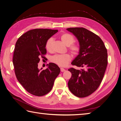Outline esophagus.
Listing matches in <instances>:
<instances>
[{
	"mask_svg": "<svg viewBox=\"0 0 121 121\" xmlns=\"http://www.w3.org/2000/svg\"><path fill=\"white\" fill-rule=\"evenodd\" d=\"M60 70H61V72H64V71H65V69H63V68H61Z\"/></svg>",
	"mask_w": 121,
	"mask_h": 121,
	"instance_id": "obj_1",
	"label": "esophagus"
}]
</instances>
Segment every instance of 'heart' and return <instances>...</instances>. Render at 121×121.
I'll return each mask as SVG.
<instances>
[{
	"label": "heart",
	"mask_w": 121,
	"mask_h": 121,
	"mask_svg": "<svg viewBox=\"0 0 121 121\" xmlns=\"http://www.w3.org/2000/svg\"><path fill=\"white\" fill-rule=\"evenodd\" d=\"M61 41L67 46L68 49L73 55L77 56L80 52V48L78 44L73 43L75 38L72 34L65 33L62 34L60 37ZM54 40L52 38H49L45 43V48L49 52L52 51V44ZM72 57L69 54L63 55H56L51 58V61L58 65L60 66H66L71 61Z\"/></svg>",
	"instance_id": "obj_1"
}]
</instances>
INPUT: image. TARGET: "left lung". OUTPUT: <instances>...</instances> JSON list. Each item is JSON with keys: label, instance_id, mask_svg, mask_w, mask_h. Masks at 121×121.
Here are the masks:
<instances>
[{"label": "left lung", "instance_id": "left-lung-1", "mask_svg": "<svg viewBox=\"0 0 121 121\" xmlns=\"http://www.w3.org/2000/svg\"><path fill=\"white\" fill-rule=\"evenodd\" d=\"M66 30L76 37L80 48L72 64L84 68L68 69L72 74L68 86L77 97H87L97 90L103 78L108 63L107 49L100 37L87 29L70 27Z\"/></svg>", "mask_w": 121, "mask_h": 121}]
</instances>
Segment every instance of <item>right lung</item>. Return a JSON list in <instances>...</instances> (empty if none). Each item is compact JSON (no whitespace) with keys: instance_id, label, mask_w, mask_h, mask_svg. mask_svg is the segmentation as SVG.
<instances>
[{"instance_id":"obj_1","label":"right lung","mask_w":121,"mask_h":121,"mask_svg":"<svg viewBox=\"0 0 121 121\" xmlns=\"http://www.w3.org/2000/svg\"><path fill=\"white\" fill-rule=\"evenodd\" d=\"M58 32L57 30L36 29L21 35L16 43L13 63L18 81L26 90L36 96H43L51 91L60 68L53 63L41 70L38 68L39 58L46 54L45 43Z\"/></svg>"}]
</instances>
